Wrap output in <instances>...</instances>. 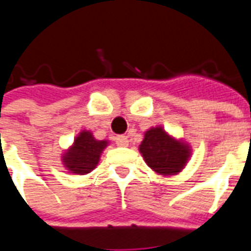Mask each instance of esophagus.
Instances as JSON below:
<instances>
[{"label": "esophagus", "instance_id": "34e87169", "mask_svg": "<svg viewBox=\"0 0 251 251\" xmlns=\"http://www.w3.org/2000/svg\"><path fill=\"white\" fill-rule=\"evenodd\" d=\"M128 143H129L128 136H126V135L116 136V145H117V146H120V148H126V146H128Z\"/></svg>", "mask_w": 251, "mask_h": 251}]
</instances>
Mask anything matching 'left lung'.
Returning a JSON list of instances; mask_svg holds the SVG:
<instances>
[{
    "label": "left lung",
    "instance_id": "obj_1",
    "mask_svg": "<svg viewBox=\"0 0 251 251\" xmlns=\"http://www.w3.org/2000/svg\"><path fill=\"white\" fill-rule=\"evenodd\" d=\"M139 153L157 175L176 176L187 165L193 149L188 142L168 134L164 127L155 126L145 131Z\"/></svg>",
    "mask_w": 251,
    "mask_h": 251
}]
</instances>
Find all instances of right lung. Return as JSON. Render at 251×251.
<instances>
[{
  "label": "right lung",
  "instance_id": "1",
  "mask_svg": "<svg viewBox=\"0 0 251 251\" xmlns=\"http://www.w3.org/2000/svg\"><path fill=\"white\" fill-rule=\"evenodd\" d=\"M109 141H98L90 129H82L61 154L64 168L74 175H87L97 168Z\"/></svg>",
  "mask_w": 251,
  "mask_h": 251
}]
</instances>
